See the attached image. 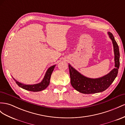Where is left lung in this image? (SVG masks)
<instances>
[{
    "label": "left lung",
    "mask_w": 125,
    "mask_h": 125,
    "mask_svg": "<svg viewBox=\"0 0 125 125\" xmlns=\"http://www.w3.org/2000/svg\"><path fill=\"white\" fill-rule=\"evenodd\" d=\"M108 34L113 42L115 67L108 73L100 78H90L83 75L69 64L71 85L81 93L90 94L104 92L110 86L117 76L120 65L119 47L112 33L108 32Z\"/></svg>",
    "instance_id": "left-lung-1"
}]
</instances>
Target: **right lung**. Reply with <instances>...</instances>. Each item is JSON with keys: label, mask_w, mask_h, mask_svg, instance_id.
<instances>
[{"label": "right lung", "mask_w": 125, "mask_h": 125, "mask_svg": "<svg viewBox=\"0 0 125 125\" xmlns=\"http://www.w3.org/2000/svg\"><path fill=\"white\" fill-rule=\"evenodd\" d=\"M55 66L56 65H53L51 67H50L49 68L47 69L45 75V76L43 77V78L42 82L36 84H33V85H26V84H23L18 82V81H17L15 78H13V77L12 78L15 80L16 83L20 87L22 88L33 92H40V91H42L46 89L49 85L50 77H51L52 73L53 72V69H54Z\"/></svg>", "instance_id": "right-lung-1"}]
</instances>
